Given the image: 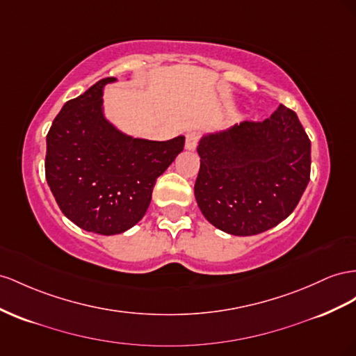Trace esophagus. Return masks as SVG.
I'll use <instances>...</instances> for the list:
<instances>
[{
  "label": "esophagus",
  "instance_id": "34e87169",
  "mask_svg": "<svg viewBox=\"0 0 356 356\" xmlns=\"http://www.w3.org/2000/svg\"><path fill=\"white\" fill-rule=\"evenodd\" d=\"M199 139H200V136H199L197 133H195V131L187 133L186 134V148L190 149V151H193L197 147Z\"/></svg>",
  "mask_w": 356,
  "mask_h": 356
}]
</instances>
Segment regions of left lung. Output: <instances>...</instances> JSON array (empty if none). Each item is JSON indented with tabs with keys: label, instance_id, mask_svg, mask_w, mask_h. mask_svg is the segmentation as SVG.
<instances>
[{
	"label": "left lung",
	"instance_id": "8db88e82",
	"mask_svg": "<svg viewBox=\"0 0 356 356\" xmlns=\"http://www.w3.org/2000/svg\"><path fill=\"white\" fill-rule=\"evenodd\" d=\"M197 152V205L211 225L232 235H256L283 222L310 181L312 142L284 104L264 121L205 136Z\"/></svg>",
	"mask_w": 356,
	"mask_h": 356
}]
</instances>
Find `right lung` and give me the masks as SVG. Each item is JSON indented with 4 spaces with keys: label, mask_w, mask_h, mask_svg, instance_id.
<instances>
[{
    "label": "right lung",
    "mask_w": 356,
    "mask_h": 356,
    "mask_svg": "<svg viewBox=\"0 0 356 356\" xmlns=\"http://www.w3.org/2000/svg\"><path fill=\"white\" fill-rule=\"evenodd\" d=\"M94 83L67 102L46 136L44 174L63 214L100 235L121 234L149 207L156 179L184 149V138L133 139L103 118L102 88Z\"/></svg>",
    "instance_id": "1"
}]
</instances>
